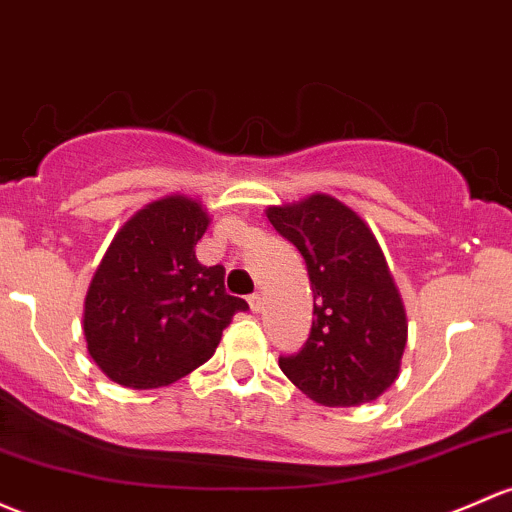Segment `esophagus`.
<instances>
[{"label": "esophagus", "mask_w": 512, "mask_h": 512, "mask_svg": "<svg viewBox=\"0 0 512 512\" xmlns=\"http://www.w3.org/2000/svg\"><path fill=\"white\" fill-rule=\"evenodd\" d=\"M247 304H250V309L255 311V314H260L262 306H265V297H262L260 292H255V294H250V299H247Z\"/></svg>", "instance_id": "34e87169"}]
</instances>
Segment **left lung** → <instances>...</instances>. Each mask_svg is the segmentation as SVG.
<instances>
[{"label":"left lung","mask_w":512,"mask_h":512,"mask_svg":"<svg viewBox=\"0 0 512 512\" xmlns=\"http://www.w3.org/2000/svg\"><path fill=\"white\" fill-rule=\"evenodd\" d=\"M267 218L301 252L314 292L311 333L279 358L282 373L326 407L378 400L400 373L407 316L375 235L326 193L267 208Z\"/></svg>","instance_id":"8db88e82"}]
</instances>
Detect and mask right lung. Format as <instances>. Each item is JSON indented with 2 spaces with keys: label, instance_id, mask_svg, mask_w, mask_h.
I'll return each instance as SVG.
<instances>
[{
  "label": "right lung",
  "instance_id": "add662e5",
  "mask_svg": "<svg viewBox=\"0 0 512 512\" xmlns=\"http://www.w3.org/2000/svg\"><path fill=\"white\" fill-rule=\"evenodd\" d=\"M208 213L166 196L134 213L107 247L85 297L90 358L112 383L152 390L206 363L247 301L225 292V267L196 260Z\"/></svg>",
  "mask_w": 512,
  "mask_h": 512
}]
</instances>
